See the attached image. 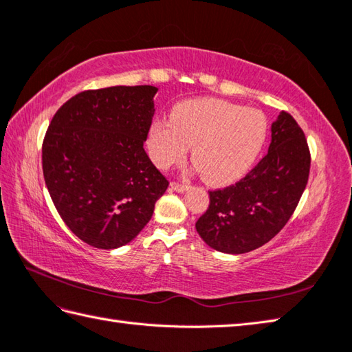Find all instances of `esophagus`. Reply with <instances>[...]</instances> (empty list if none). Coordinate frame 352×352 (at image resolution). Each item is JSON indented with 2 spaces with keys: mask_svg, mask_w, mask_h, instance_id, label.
<instances>
[{
  "mask_svg": "<svg viewBox=\"0 0 352 352\" xmlns=\"http://www.w3.org/2000/svg\"><path fill=\"white\" fill-rule=\"evenodd\" d=\"M170 189H172V190H175V192H186V190L189 189V186H188V184H184V183L172 182V183H170Z\"/></svg>",
  "mask_w": 352,
  "mask_h": 352,
  "instance_id": "obj_1",
  "label": "esophagus"
}]
</instances>
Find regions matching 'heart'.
I'll use <instances>...</instances> for the list:
<instances>
[{"mask_svg":"<svg viewBox=\"0 0 352 352\" xmlns=\"http://www.w3.org/2000/svg\"><path fill=\"white\" fill-rule=\"evenodd\" d=\"M265 117L256 109L219 99L178 103L172 119L153 123L148 151L158 168L183 162L192 146V162L203 180L224 186L243 177L263 148Z\"/></svg>","mask_w":352,"mask_h":352,"instance_id":"obj_1","label":"heart"}]
</instances>
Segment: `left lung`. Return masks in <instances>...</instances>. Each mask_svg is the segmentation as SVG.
Returning <instances> with one entry per match:
<instances>
[{
  "label": "left lung",
  "mask_w": 352,
  "mask_h": 352,
  "mask_svg": "<svg viewBox=\"0 0 352 352\" xmlns=\"http://www.w3.org/2000/svg\"><path fill=\"white\" fill-rule=\"evenodd\" d=\"M304 131L282 111L272 123L267 155L243 180L209 192V208L198 218V235L212 249L241 254L276 236L304 194L309 174Z\"/></svg>",
  "instance_id": "8db88e82"
}]
</instances>
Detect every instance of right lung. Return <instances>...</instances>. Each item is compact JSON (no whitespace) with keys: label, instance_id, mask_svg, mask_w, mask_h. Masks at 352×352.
<instances>
[{"label":"right lung","instance_id":"1","mask_svg":"<svg viewBox=\"0 0 352 352\" xmlns=\"http://www.w3.org/2000/svg\"><path fill=\"white\" fill-rule=\"evenodd\" d=\"M158 88L88 89L53 116L43 172L53 204L76 236L96 249L131 243L168 189L143 149Z\"/></svg>","mask_w":352,"mask_h":352}]
</instances>
